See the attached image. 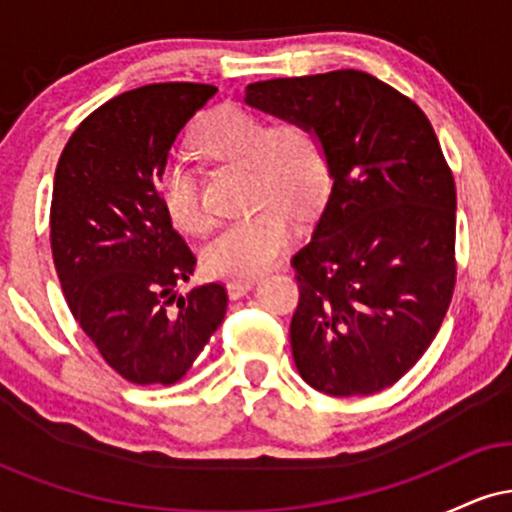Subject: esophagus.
Segmentation results:
<instances>
[{"instance_id": "esophagus-1", "label": "esophagus", "mask_w": 512, "mask_h": 512, "mask_svg": "<svg viewBox=\"0 0 512 512\" xmlns=\"http://www.w3.org/2000/svg\"><path fill=\"white\" fill-rule=\"evenodd\" d=\"M252 289H255V279H243V276H238V279H231L226 284L228 298H231V301H238V298L248 296Z\"/></svg>"}]
</instances>
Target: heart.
<instances>
[{
  "instance_id": "heart-1",
  "label": "heart",
  "mask_w": 512,
  "mask_h": 512,
  "mask_svg": "<svg viewBox=\"0 0 512 512\" xmlns=\"http://www.w3.org/2000/svg\"><path fill=\"white\" fill-rule=\"evenodd\" d=\"M195 146L209 161L248 168L255 214L223 226L204 248V264L219 276H255L279 260L293 240V219L310 214L327 195V158L320 139L303 122L269 125L255 110L221 105L195 134ZM158 195L170 221L187 233L209 228L199 199L197 175L170 158L158 170Z\"/></svg>"
}]
</instances>
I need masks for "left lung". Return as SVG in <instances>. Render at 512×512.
I'll use <instances>...</instances> for the list:
<instances>
[{
    "mask_svg": "<svg viewBox=\"0 0 512 512\" xmlns=\"http://www.w3.org/2000/svg\"><path fill=\"white\" fill-rule=\"evenodd\" d=\"M250 108L320 139L332 190L293 255L291 349L332 397L373 395L424 356L455 289V180L414 101L356 69L257 81Z\"/></svg>",
    "mask_w": 512,
    "mask_h": 512,
    "instance_id": "1",
    "label": "left lung"
}]
</instances>
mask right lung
Here are the masks:
<instances>
[{"label": "right lung", "instance_id": "add662e5", "mask_svg": "<svg viewBox=\"0 0 512 512\" xmlns=\"http://www.w3.org/2000/svg\"><path fill=\"white\" fill-rule=\"evenodd\" d=\"M214 93L207 84L122 93L76 127L57 163L50 240L64 298L129 383H178L226 315L221 284L175 293L197 257L158 195L170 146Z\"/></svg>", "mask_w": 512, "mask_h": 512}]
</instances>
